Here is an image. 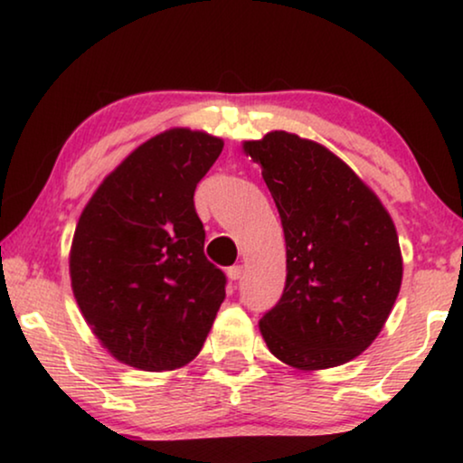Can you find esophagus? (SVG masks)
<instances>
[{"label":"esophagus","mask_w":463,"mask_h":463,"mask_svg":"<svg viewBox=\"0 0 463 463\" xmlns=\"http://www.w3.org/2000/svg\"><path fill=\"white\" fill-rule=\"evenodd\" d=\"M227 276H230V280L236 282L244 276V268H242V265H232V268L227 269Z\"/></svg>","instance_id":"obj_1"}]
</instances>
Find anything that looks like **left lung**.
Returning <instances> with one entry per match:
<instances>
[{
    "mask_svg": "<svg viewBox=\"0 0 463 463\" xmlns=\"http://www.w3.org/2000/svg\"><path fill=\"white\" fill-rule=\"evenodd\" d=\"M280 213L287 284L259 328L301 371L344 364L382 331L402 282L394 221L344 160L284 130L246 141Z\"/></svg>",
    "mask_w": 463,
    "mask_h": 463,
    "instance_id": "8db88e82",
    "label": "left lung"
}]
</instances>
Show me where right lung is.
Masks as SVG:
<instances>
[{
    "mask_svg": "<svg viewBox=\"0 0 463 463\" xmlns=\"http://www.w3.org/2000/svg\"><path fill=\"white\" fill-rule=\"evenodd\" d=\"M223 149L173 128L137 147L88 202L69 271L92 333L119 363L173 371L198 356L227 278L204 255L194 192Z\"/></svg>",
    "mask_w": 463,
    "mask_h": 463,
    "instance_id": "obj_1",
    "label": "right lung"
}]
</instances>
